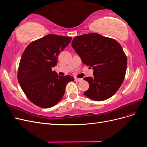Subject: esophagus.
Returning a JSON list of instances; mask_svg holds the SVG:
<instances>
[{
  "mask_svg": "<svg viewBox=\"0 0 147 147\" xmlns=\"http://www.w3.org/2000/svg\"><path fill=\"white\" fill-rule=\"evenodd\" d=\"M82 80V79H81V78H78L77 77H75V82H81Z\"/></svg>",
  "mask_w": 147,
  "mask_h": 147,
  "instance_id": "obj_1",
  "label": "esophagus"
}]
</instances>
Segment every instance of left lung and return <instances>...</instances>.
<instances>
[{"label":"left lung","mask_w":147,"mask_h":147,"mask_svg":"<svg viewBox=\"0 0 147 147\" xmlns=\"http://www.w3.org/2000/svg\"><path fill=\"white\" fill-rule=\"evenodd\" d=\"M72 47L83 63L94 70L92 77L83 78L90 84L84 94L96 101L114 95L126 72L127 57L121 45L113 38L91 33L75 37Z\"/></svg>","instance_id":"obj_1"}]
</instances>
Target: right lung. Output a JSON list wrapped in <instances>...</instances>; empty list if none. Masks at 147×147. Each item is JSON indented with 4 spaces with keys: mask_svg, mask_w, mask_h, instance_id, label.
Returning <instances> with one entry per match:
<instances>
[{
    "mask_svg": "<svg viewBox=\"0 0 147 147\" xmlns=\"http://www.w3.org/2000/svg\"><path fill=\"white\" fill-rule=\"evenodd\" d=\"M71 40V37L48 34L26 48L17 77L24 94L35 105L43 109L55 106L63 97L67 84L74 80L73 77H61L51 70Z\"/></svg>",
    "mask_w": 147,
    "mask_h": 147,
    "instance_id": "1",
    "label": "right lung"
}]
</instances>
